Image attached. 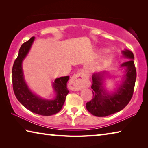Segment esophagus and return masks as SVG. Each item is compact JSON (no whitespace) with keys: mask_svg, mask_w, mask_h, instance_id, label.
Instances as JSON below:
<instances>
[{"mask_svg":"<svg viewBox=\"0 0 148 148\" xmlns=\"http://www.w3.org/2000/svg\"><path fill=\"white\" fill-rule=\"evenodd\" d=\"M86 77L83 73L76 74L71 77L69 81V86L73 91H79L84 87V79Z\"/></svg>","mask_w":148,"mask_h":148,"instance_id":"obj_1","label":"esophagus"}]
</instances>
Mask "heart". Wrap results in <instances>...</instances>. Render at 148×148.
Masks as SVG:
<instances>
[{"mask_svg":"<svg viewBox=\"0 0 148 148\" xmlns=\"http://www.w3.org/2000/svg\"><path fill=\"white\" fill-rule=\"evenodd\" d=\"M102 53H106L107 52V50L106 49H103V50L101 51ZM114 59V56L112 54H106V55L102 56L101 59L99 60V66H107V65L110 64L112 63V62L113 61Z\"/></svg>","mask_w":148,"mask_h":148,"instance_id":"heart-1","label":"heart"}]
</instances>
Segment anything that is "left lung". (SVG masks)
<instances>
[{
    "mask_svg": "<svg viewBox=\"0 0 148 148\" xmlns=\"http://www.w3.org/2000/svg\"><path fill=\"white\" fill-rule=\"evenodd\" d=\"M121 53L125 58L130 60L121 65V67L125 68V73L117 90L109 93L105 88V79L109 77L107 71L95 73L92 75V88L94 90V96L86 103V109L92 115L105 117L118 112L125 108L131 99L136 79L134 54L127 49Z\"/></svg>",
    "mask_w": 148,
    "mask_h": 148,
    "instance_id": "1",
    "label": "left lung"
}]
</instances>
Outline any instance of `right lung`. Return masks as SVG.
<instances>
[{
    "label": "right lung",
    "instance_id": "add662e5",
    "mask_svg": "<svg viewBox=\"0 0 148 148\" xmlns=\"http://www.w3.org/2000/svg\"><path fill=\"white\" fill-rule=\"evenodd\" d=\"M34 39V37H32L23 43L19 49V54L12 68L13 89L18 101L28 110L39 115L51 116L58 113L63 107L66 95L69 93L67 82L69 77H62L54 80L53 87L55 92V97L53 99H43L31 92L24 78L22 64Z\"/></svg>",
    "mask_w": 148,
    "mask_h": 148
}]
</instances>
